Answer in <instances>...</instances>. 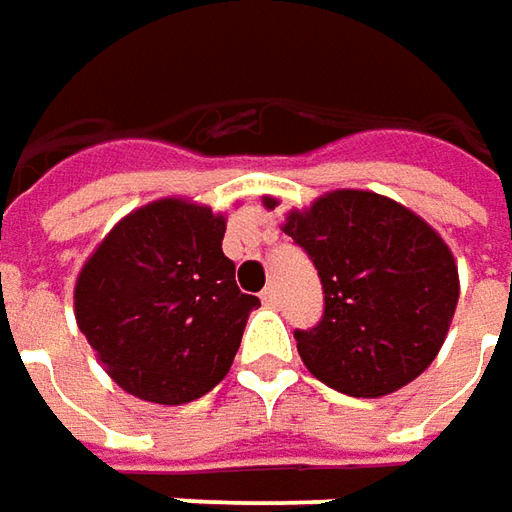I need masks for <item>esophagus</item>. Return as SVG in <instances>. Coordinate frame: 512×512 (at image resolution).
Segmentation results:
<instances>
[{
	"instance_id": "1",
	"label": "esophagus",
	"mask_w": 512,
	"mask_h": 512,
	"mask_svg": "<svg viewBox=\"0 0 512 512\" xmlns=\"http://www.w3.org/2000/svg\"><path fill=\"white\" fill-rule=\"evenodd\" d=\"M260 300H263V305H269V308H274V305L280 302V294H277V288H271V285H266V288H263V294H260Z\"/></svg>"
}]
</instances>
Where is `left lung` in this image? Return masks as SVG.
I'll return each instance as SVG.
<instances>
[{
	"instance_id": "left-lung-1",
	"label": "left lung",
	"mask_w": 512,
	"mask_h": 512,
	"mask_svg": "<svg viewBox=\"0 0 512 512\" xmlns=\"http://www.w3.org/2000/svg\"><path fill=\"white\" fill-rule=\"evenodd\" d=\"M285 235L311 257L325 294L322 319L294 330L305 367L353 398L415 381L440 353L460 300L443 238L415 212L364 190H336L291 212Z\"/></svg>"
}]
</instances>
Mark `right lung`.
I'll list each match as a JSON object with an SVG mask.
<instances>
[{"instance_id":"1","label":"right lung","mask_w":512,"mask_h":512,"mask_svg":"<svg viewBox=\"0 0 512 512\" xmlns=\"http://www.w3.org/2000/svg\"><path fill=\"white\" fill-rule=\"evenodd\" d=\"M224 229L207 207L162 198L125 215L86 260L78 328L125 392L176 406L229 373L260 300L235 283Z\"/></svg>"}]
</instances>
